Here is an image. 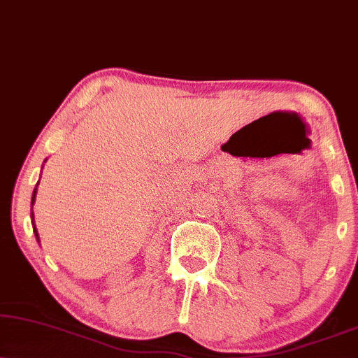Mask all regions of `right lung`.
Here are the masks:
<instances>
[{
    "instance_id": "obj_1",
    "label": "right lung",
    "mask_w": 358,
    "mask_h": 358,
    "mask_svg": "<svg viewBox=\"0 0 358 358\" xmlns=\"http://www.w3.org/2000/svg\"><path fill=\"white\" fill-rule=\"evenodd\" d=\"M36 193H38V188H34V192H33V198H31V205H34V201H36ZM31 210H33V208H31ZM34 218V213H31V220ZM33 231H34V234H36V238H38V241H39V236H38V229H36V224L33 223Z\"/></svg>"
}]
</instances>
